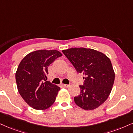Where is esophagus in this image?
Returning a JSON list of instances; mask_svg holds the SVG:
<instances>
[{"label":"esophagus","instance_id":"1","mask_svg":"<svg viewBox=\"0 0 133 133\" xmlns=\"http://www.w3.org/2000/svg\"><path fill=\"white\" fill-rule=\"evenodd\" d=\"M61 86H63V87H66V88H68V87L70 86V85H68V84H62Z\"/></svg>","mask_w":133,"mask_h":133}]
</instances>
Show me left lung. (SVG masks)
Wrapping results in <instances>:
<instances>
[{"label": "left lung", "instance_id": "obj_1", "mask_svg": "<svg viewBox=\"0 0 133 133\" xmlns=\"http://www.w3.org/2000/svg\"><path fill=\"white\" fill-rule=\"evenodd\" d=\"M77 72L83 73L84 84L75 97V104L86 110L96 109L109 97L115 80L110 60L104 54L83 47L62 50Z\"/></svg>", "mask_w": 133, "mask_h": 133}]
</instances>
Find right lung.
Masks as SVG:
<instances>
[{
	"instance_id": "right-lung-1",
	"label": "right lung",
	"mask_w": 133,
	"mask_h": 133,
	"mask_svg": "<svg viewBox=\"0 0 133 133\" xmlns=\"http://www.w3.org/2000/svg\"><path fill=\"white\" fill-rule=\"evenodd\" d=\"M62 56L56 50H39L21 60L15 74L18 91L24 101L36 110L48 109L54 104L60 87L46 81L48 66Z\"/></svg>"
}]
</instances>
